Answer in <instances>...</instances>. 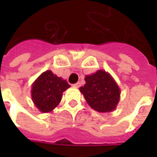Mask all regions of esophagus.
Returning a JSON list of instances; mask_svg holds the SVG:
<instances>
[{
	"instance_id": "34e87169",
	"label": "esophagus",
	"mask_w": 157,
	"mask_h": 157,
	"mask_svg": "<svg viewBox=\"0 0 157 157\" xmlns=\"http://www.w3.org/2000/svg\"><path fill=\"white\" fill-rule=\"evenodd\" d=\"M80 86H81V83H80V82H77V83H75V84H73V86H74V87H76V88L79 87Z\"/></svg>"
}]
</instances>
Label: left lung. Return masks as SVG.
Segmentation results:
<instances>
[{
    "label": "left lung",
    "mask_w": 157,
    "mask_h": 157,
    "mask_svg": "<svg viewBox=\"0 0 157 157\" xmlns=\"http://www.w3.org/2000/svg\"><path fill=\"white\" fill-rule=\"evenodd\" d=\"M86 84L80 87L88 105L99 113L115 110L120 99V89L109 72L99 70L86 75Z\"/></svg>",
    "instance_id": "obj_1"
}]
</instances>
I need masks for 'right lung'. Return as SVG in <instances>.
I'll return each mask as SVG.
<instances>
[{"label": "right lung", "mask_w": 157, "mask_h": 157, "mask_svg": "<svg viewBox=\"0 0 157 157\" xmlns=\"http://www.w3.org/2000/svg\"><path fill=\"white\" fill-rule=\"evenodd\" d=\"M70 86L65 80L55 75L51 71H46L32 84L33 102L40 112H51L61 101L63 92Z\"/></svg>", "instance_id": "1"}]
</instances>
